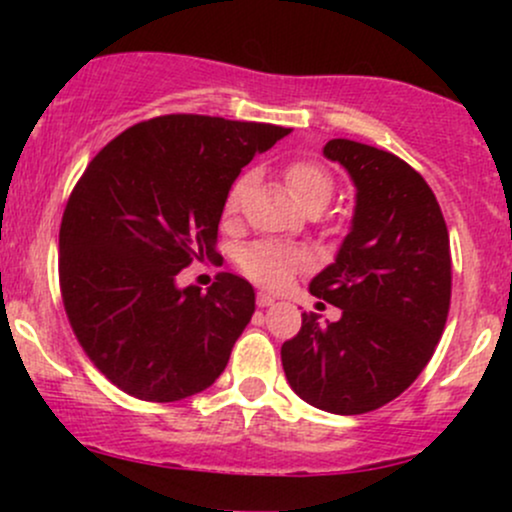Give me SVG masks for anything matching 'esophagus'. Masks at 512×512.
<instances>
[{
    "label": "esophagus",
    "mask_w": 512,
    "mask_h": 512,
    "mask_svg": "<svg viewBox=\"0 0 512 512\" xmlns=\"http://www.w3.org/2000/svg\"><path fill=\"white\" fill-rule=\"evenodd\" d=\"M274 303V296H269V293H257V305H260V308H272Z\"/></svg>",
    "instance_id": "esophagus-1"
}]
</instances>
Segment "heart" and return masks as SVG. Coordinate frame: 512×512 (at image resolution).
Returning <instances> with one entry per match:
<instances>
[{"label":"heart","mask_w":512,"mask_h":512,"mask_svg":"<svg viewBox=\"0 0 512 512\" xmlns=\"http://www.w3.org/2000/svg\"><path fill=\"white\" fill-rule=\"evenodd\" d=\"M284 178L293 199H296L298 204H303V207H310V204H322V207H325L334 192L332 175L322 166H317V163H310V161L291 163V166L286 168ZM243 187H245V178H240L238 182H233V187L228 190L226 195L228 214H233V211L238 209ZM240 264H243L245 274L252 276V279L276 289V286L289 284L291 276L301 272L305 260L301 252L289 248V245L274 243V240H260V243L250 245V248L243 252Z\"/></svg>","instance_id":"1"}]
</instances>
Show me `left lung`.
<instances>
[{"label":"left lung","instance_id":"8db88e82","mask_svg":"<svg viewBox=\"0 0 512 512\" xmlns=\"http://www.w3.org/2000/svg\"><path fill=\"white\" fill-rule=\"evenodd\" d=\"M356 187L354 216L337 257L310 293L342 317L281 346L286 380L330 414H366L402 395L431 361L450 308V238L426 180L375 146L330 139L322 149Z\"/></svg>","mask_w":512,"mask_h":512}]
</instances>
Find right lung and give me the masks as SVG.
<instances>
[{"label": "right lung", "instance_id": "obj_1", "mask_svg": "<svg viewBox=\"0 0 512 512\" xmlns=\"http://www.w3.org/2000/svg\"><path fill=\"white\" fill-rule=\"evenodd\" d=\"M291 129L163 115L115 137L76 182L60 228V284L84 351L144 402L207 390L255 313V289L221 274L207 293L178 274L214 252L226 195Z\"/></svg>", "mask_w": 512, "mask_h": 512}]
</instances>
